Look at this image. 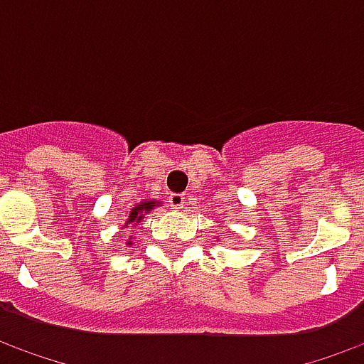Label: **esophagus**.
I'll return each mask as SVG.
<instances>
[{
    "label": "esophagus",
    "instance_id": "esophagus-1",
    "mask_svg": "<svg viewBox=\"0 0 364 364\" xmlns=\"http://www.w3.org/2000/svg\"><path fill=\"white\" fill-rule=\"evenodd\" d=\"M167 203H169V206H173V208H183V205H185V195L183 193H171L167 197Z\"/></svg>",
    "mask_w": 364,
    "mask_h": 364
}]
</instances>
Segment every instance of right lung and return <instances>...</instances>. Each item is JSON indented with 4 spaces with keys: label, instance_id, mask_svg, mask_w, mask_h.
I'll list each match as a JSON object with an SVG mask.
<instances>
[{
    "label": "right lung",
    "instance_id": "right-lung-1",
    "mask_svg": "<svg viewBox=\"0 0 364 364\" xmlns=\"http://www.w3.org/2000/svg\"><path fill=\"white\" fill-rule=\"evenodd\" d=\"M151 206H156V203H142V205H138L132 208V213H130V218L128 222H138L144 218V210H150Z\"/></svg>",
    "mask_w": 364,
    "mask_h": 364
}]
</instances>
